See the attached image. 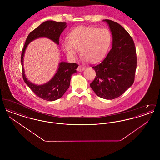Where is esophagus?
Listing matches in <instances>:
<instances>
[{
    "instance_id": "obj_1",
    "label": "esophagus",
    "mask_w": 160,
    "mask_h": 160,
    "mask_svg": "<svg viewBox=\"0 0 160 160\" xmlns=\"http://www.w3.org/2000/svg\"><path fill=\"white\" fill-rule=\"evenodd\" d=\"M85 69V67H84L83 66H82V65H79L78 66V68H77V71H80V72H81V71H83Z\"/></svg>"
}]
</instances>
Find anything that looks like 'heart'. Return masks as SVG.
I'll return each mask as SVG.
<instances>
[{
  "instance_id": "1",
  "label": "heart",
  "mask_w": 160,
  "mask_h": 160,
  "mask_svg": "<svg viewBox=\"0 0 160 160\" xmlns=\"http://www.w3.org/2000/svg\"><path fill=\"white\" fill-rule=\"evenodd\" d=\"M112 42V36L106 28L93 26H78L62 42L63 51L74 58L80 49L81 56L85 60L97 63L102 61L108 53Z\"/></svg>"
}]
</instances>
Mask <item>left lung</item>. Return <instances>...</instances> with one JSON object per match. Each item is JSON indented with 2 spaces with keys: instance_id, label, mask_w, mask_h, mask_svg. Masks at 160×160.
<instances>
[{
  "instance_id": "left-lung-1",
  "label": "left lung",
  "mask_w": 160,
  "mask_h": 160,
  "mask_svg": "<svg viewBox=\"0 0 160 160\" xmlns=\"http://www.w3.org/2000/svg\"><path fill=\"white\" fill-rule=\"evenodd\" d=\"M112 32V48L101 63L93 66L96 72L90 84L96 95L106 99L120 97L134 82L137 56L134 41L122 26L104 20Z\"/></svg>"
}]
</instances>
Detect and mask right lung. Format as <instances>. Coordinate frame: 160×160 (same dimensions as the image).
<instances>
[{"mask_svg": "<svg viewBox=\"0 0 160 160\" xmlns=\"http://www.w3.org/2000/svg\"><path fill=\"white\" fill-rule=\"evenodd\" d=\"M67 28V23L57 22L52 20L46 21L38 28L32 31L26 38L21 55L23 78L24 82L38 97L42 99L53 101L60 98L69 87L71 76L77 72L78 65L62 62L53 77L47 83L37 85L31 83L27 79L23 68V57L28 44L33 40L46 37L59 44V39L62 32Z\"/></svg>", "mask_w": 160, "mask_h": 160, "instance_id": "1", "label": "right lung"}]
</instances>
